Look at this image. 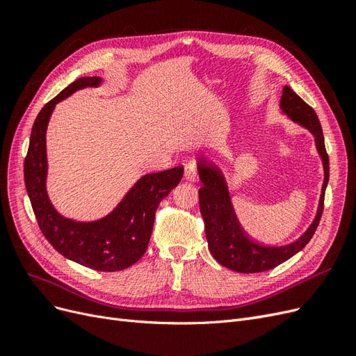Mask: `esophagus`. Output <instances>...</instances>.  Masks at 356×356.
<instances>
[{
  "label": "esophagus",
  "mask_w": 356,
  "mask_h": 356,
  "mask_svg": "<svg viewBox=\"0 0 356 356\" xmlns=\"http://www.w3.org/2000/svg\"><path fill=\"white\" fill-rule=\"evenodd\" d=\"M184 178L190 182H195L197 179V170H196V166L193 163H187L184 166Z\"/></svg>",
  "instance_id": "1"
}]
</instances>
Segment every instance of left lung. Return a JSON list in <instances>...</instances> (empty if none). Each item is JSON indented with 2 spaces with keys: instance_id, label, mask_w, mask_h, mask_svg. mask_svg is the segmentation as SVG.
Instances as JSON below:
<instances>
[{
  "instance_id": "1",
  "label": "left lung",
  "mask_w": 356,
  "mask_h": 356,
  "mask_svg": "<svg viewBox=\"0 0 356 356\" xmlns=\"http://www.w3.org/2000/svg\"><path fill=\"white\" fill-rule=\"evenodd\" d=\"M281 111L294 123L306 127L315 136V145L322 165H324V184H322L321 190L316 217L297 241L282 246H266L254 242L243 232L238 218H236L227 182H225L222 172L207 159L197 160V170L202 181V187L199 188V203L209 251L221 266L234 272H266L289 260L309 243L312 236L316 232L322 211H324L325 188L330 179V160L319 118L314 108L288 86H285L282 90Z\"/></svg>"
}]
</instances>
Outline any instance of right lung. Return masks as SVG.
I'll list each match as a JSON object with an SVG mask.
<instances>
[{"mask_svg":"<svg viewBox=\"0 0 356 356\" xmlns=\"http://www.w3.org/2000/svg\"><path fill=\"white\" fill-rule=\"evenodd\" d=\"M101 77H81L42 106L32 126L25 157V187L40 230L55 250L68 260L98 272L131 267L147 251L160 200L179 184L184 168L147 174L139 178L122 202L104 218L81 222L62 217L47 196L46 131L55 105L84 88H96Z\"/></svg>","mask_w":356,"mask_h":356,"instance_id":"add662e5","label":"right lung"}]
</instances>
